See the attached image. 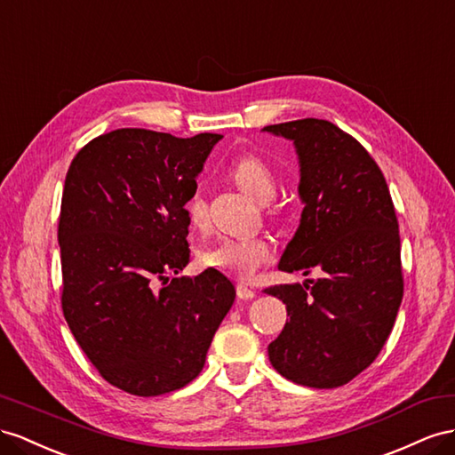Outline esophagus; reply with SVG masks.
<instances>
[{
  "label": "esophagus",
  "mask_w": 455,
  "mask_h": 455,
  "mask_svg": "<svg viewBox=\"0 0 455 455\" xmlns=\"http://www.w3.org/2000/svg\"><path fill=\"white\" fill-rule=\"evenodd\" d=\"M236 295H238V299H253L255 297V291L251 290V288H248V285H243V283H238L236 285Z\"/></svg>",
  "instance_id": "34e87169"
}]
</instances>
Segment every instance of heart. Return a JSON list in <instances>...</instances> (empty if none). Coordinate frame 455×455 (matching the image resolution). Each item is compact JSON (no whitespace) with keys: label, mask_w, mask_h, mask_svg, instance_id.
<instances>
[{"label":"heart","mask_w":455,"mask_h":455,"mask_svg":"<svg viewBox=\"0 0 455 455\" xmlns=\"http://www.w3.org/2000/svg\"><path fill=\"white\" fill-rule=\"evenodd\" d=\"M230 179L251 198L267 204L276 196L278 175L272 165L261 156L245 154L230 165ZM188 223L194 228H202L207 223V205L200 192H194L185 204ZM282 205L272 207V215H280ZM275 257V250L267 238H225L207 245L200 253L202 263L240 278H251L255 272L268 265Z\"/></svg>","instance_id":"1"}]
</instances>
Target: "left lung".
Listing matches in <instances>:
<instances>
[{"mask_svg":"<svg viewBox=\"0 0 455 455\" xmlns=\"http://www.w3.org/2000/svg\"><path fill=\"white\" fill-rule=\"evenodd\" d=\"M299 154L301 225L280 270L320 272L308 283L272 285L290 320L268 345L285 379L335 388L378 358L404 295L395 204L370 152L328 120L267 125Z\"/></svg>","mask_w":455,"mask_h":455,"instance_id":"1","label":"left lung"}]
</instances>
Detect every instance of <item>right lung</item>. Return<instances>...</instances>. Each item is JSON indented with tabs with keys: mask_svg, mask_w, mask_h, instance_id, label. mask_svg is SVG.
I'll list each match as a JSON object with an SVG mask.
<instances>
[{
	"mask_svg": "<svg viewBox=\"0 0 455 455\" xmlns=\"http://www.w3.org/2000/svg\"><path fill=\"white\" fill-rule=\"evenodd\" d=\"M219 139L116 129L68 167L62 313L100 378L129 395L160 396L196 379L235 303V285L217 268L170 278L188 263L185 204Z\"/></svg>",
	"mask_w": 455,
	"mask_h": 455,
	"instance_id": "right-lung-1",
	"label": "right lung"
}]
</instances>
